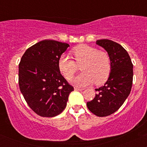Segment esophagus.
Masks as SVG:
<instances>
[{
	"mask_svg": "<svg viewBox=\"0 0 147 147\" xmlns=\"http://www.w3.org/2000/svg\"><path fill=\"white\" fill-rule=\"evenodd\" d=\"M75 90L82 91V90H84V88H78V87H75Z\"/></svg>",
	"mask_w": 147,
	"mask_h": 147,
	"instance_id": "34e87169",
	"label": "esophagus"
}]
</instances>
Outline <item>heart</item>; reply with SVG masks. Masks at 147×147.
<instances>
[{"label": "heart", "mask_w": 147, "mask_h": 147, "mask_svg": "<svg viewBox=\"0 0 147 147\" xmlns=\"http://www.w3.org/2000/svg\"><path fill=\"white\" fill-rule=\"evenodd\" d=\"M75 62L63 54L58 60L59 69L66 79H70L77 71V65L82 72L72 80L77 86H85L92 83L104 84L110 75L111 59L106 52L86 45H81L72 50Z\"/></svg>", "instance_id": "heart-1"}]
</instances>
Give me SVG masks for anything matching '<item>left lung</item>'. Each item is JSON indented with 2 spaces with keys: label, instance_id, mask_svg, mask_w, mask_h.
Masks as SVG:
<instances>
[{
  "label": "left lung",
  "instance_id": "8db88e82",
  "mask_svg": "<svg viewBox=\"0 0 147 147\" xmlns=\"http://www.w3.org/2000/svg\"><path fill=\"white\" fill-rule=\"evenodd\" d=\"M96 44L108 52L111 70L104 86L95 89V98L87 102L90 112L106 117L117 111L125 102L131 90L133 65L129 54L121 45L109 39H100Z\"/></svg>",
  "mask_w": 147,
  "mask_h": 147
}]
</instances>
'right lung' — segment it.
Returning a JSON list of instances; mask_svg holds the SVG:
<instances>
[{
  "label": "right lung",
  "instance_id": "obj_1",
  "mask_svg": "<svg viewBox=\"0 0 147 147\" xmlns=\"http://www.w3.org/2000/svg\"><path fill=\"white\" fill-rule=\"evenodd\" d=\"M69 46L66 43L43 40L28 48L20 61V90L30 109L41 117L59 115L74 90L58 66L59 58Z\"/></svg>",
  "mask_w": 147,
  "mask_h": 147
}]
</instances>
